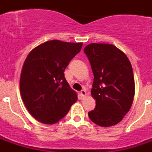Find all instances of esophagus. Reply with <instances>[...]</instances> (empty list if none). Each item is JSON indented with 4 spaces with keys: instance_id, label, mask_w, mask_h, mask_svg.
I'll return each mask as SVG.
<instances>
[{
    "instance_id": "esophagus-1",
    "label": "esophagus",
    "mask_w": 152,
    "mask_h": 152,
    "mask_svg": "<svg viewBox=\"0 0 152 152\" xmlns=\"http://www.w3.org/2000/svg\"><path fill=\"white\" fill-rule=\"evenodd\" d=\"M80 95H81V96H82L83 98L85 97L86 95H87V94H86V91H84V90H82V91H80Z\"/></svg>"
}]
</instances>
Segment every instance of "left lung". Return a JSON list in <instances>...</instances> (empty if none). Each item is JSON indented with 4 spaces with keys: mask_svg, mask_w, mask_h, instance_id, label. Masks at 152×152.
I'll use <instances>...</instances> for the list:
<instances>
[{
    "mask_svg": "<svg viewBox=\"0 0 152 152\" xmlns=\"http://www.w3.org/2000/svg\"><path fill=\"white\" fill-rule=\"evenodd\" d=\"M84 52L94 74L91 95L96 100V107L88 116L102 127L114 126L123 119L133 102L135 80L131 63L111 44L91 43Z\"/></svg>",
    "mask_w": 152,
    "mask_h": 152,
    "instance_id": "1",
    "label": "left lung"
}]
</instances>
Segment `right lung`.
Masks as SVG:
<instances>
[{
    "instance_id": "add662e5",
    "label": "right lung",
    "mask_w": 152,
    "mask_h": 152,
    "mask_svg": "<svg viewBox=\"0 0 152 152\" xmlns=\"http://www.w3.org/2000/svg\"><path fill=\"white\" fill-rule=\"evenodd\" d=\"M82 45L51 40L36 47L26 57L20 90L26 109L40 123H56L77 101V94L70 88L64 72Z\"/></svg>"
}]
</instances>
